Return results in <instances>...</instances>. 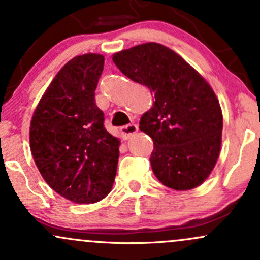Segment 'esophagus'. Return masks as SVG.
I'll return each mask as SVG.
<instances>
[{
	"mask_svg": "<svg viewBox=\"0 0 260 260\" xmlns=\"http://www.w3.org/2000/svg\"><path fill=\"white\" fill-rule=\"evenodd\" d=\"M137 131H138V126L134 123H131V124H127V126L121 127V133H122V136H123L124 139L129 138L131 136H133L134 133H137Z\"/></svg>",
	"mask_w": 260,
	"mask_h": 260,
	"instance_id": "1",
	"label": "esophagus"
}]
</instances>
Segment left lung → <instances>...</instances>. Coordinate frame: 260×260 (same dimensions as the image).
<instances>
[{
	"mask_svg": "<svg viewBox=\"0 0 260 260\" xmlns=\"http://www.w3.org/2000/svg\"><path fill=\"white\" fill-rule=\"evenodd\" d=\"M112 61L155 98L139 129L154 142L150 164L157 180L175 190L201 186L221 148L222 112L211 86L178 53L157 43L123 50Z\"/></svg>",
	"mask_w": 260,
	"mask_h": 260,
	"instance_id": "obj_1",
	"label": "left lung"
}]
</instances>
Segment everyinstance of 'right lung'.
Segmentation results:
<instances>
[{"mask_svg":"<svg viewBox=\"0 0 260 260\" xmlns=\"http://www.w3.org/2000/svg\"><path fill=\"white\" fill-rule=\"evenodd\" d=\"M99 53L68 61L39 101L30 122L35 165L55 192L77 204H90L111 192L120 139L104 127L95 89L104 70Z\"/></svg>","mask_w":260,"mask_h":260,"instance_id":"add662e5","label":"right lung"}]
</instances>
